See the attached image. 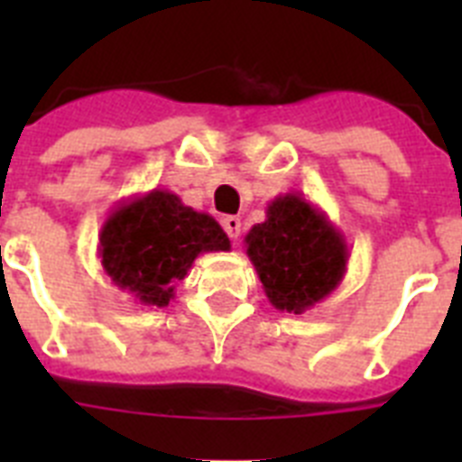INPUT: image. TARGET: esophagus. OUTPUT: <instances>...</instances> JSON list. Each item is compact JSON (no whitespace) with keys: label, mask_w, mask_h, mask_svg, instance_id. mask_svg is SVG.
Returning <instances> with one entry per match:
<instances>
[{"label":"esophagus","mask_w":462,"mask_h":462,"mask_svg":"<svg viewBox=\"0 0 462 462\" xmlns=\"http://www.w3.org/2000/svg\"><path fill=\"white\" fill-rule=\"evenodd\" d=\"M222 226H224V231H226V236L231 240L240 238V231H243V222H240L238 217H224Z\"/></svg>","instance_id":"1"}]
</instances>
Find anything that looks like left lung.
<instances>
[{
    "mask_svg": "<svg viewBox=\"0 0 462 462\" xmlns=\"http://www.w3.org/2000/svg\"><path fill=\"white\" fill-rule=\"evenodd\" d=\"M245 247L273 308L293 314L336 291L349 261L345 236L300 194L268 203L266 222L250 228Z\"/></svg>",
    "mask_w": 462,
    "mask_h": 462,
    "instance_id": "left-lung-1",
    "label": "left lung"
}]
</instances>
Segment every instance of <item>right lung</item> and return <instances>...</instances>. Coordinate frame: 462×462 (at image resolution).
Masks as SVG:
<instances>
[{
	"mask_svg": "<svg viewBox=\"0 0 462 462\" xmlns=\"http://www.w3.org/2000/svg\"><path fill=\"white\" fill-rule=\"evenodd\" d=\"M97 250L116 287L138 303L166 308L196 256L228 252L231 240L208 212L185 206L173 191L152 189L110 210Z\"/></svg>",
	"mask_w": 462,
	"mask_h": 462,
	"instance_id": "add662e5",
	"label": "right lung"
}]
</instances>
